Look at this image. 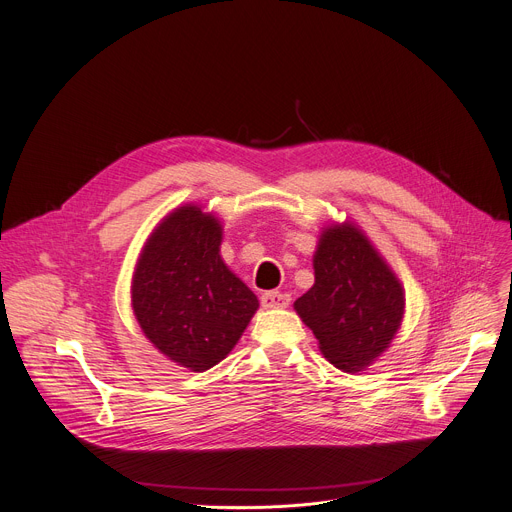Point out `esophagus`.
I'll return each instance as SVG.
<instances>
[{"label": "esophagus", "instance_id": "obj_1", "mask_svg": "<svg viewBox=\"0 0 512 512\" xmlns=\"http://www.w3.org/2000/svg\"><path fill=\"white\" fill-rule=\"evenodd\" d=\"M261 306L275 310V308H288L290 306V296L280 294V292H267L261 296Z\"/></svg>", "mask_w": 512, "mask_h": 512}]
</instances>
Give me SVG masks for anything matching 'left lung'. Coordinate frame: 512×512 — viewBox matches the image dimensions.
<instances>
[{
  "mask_svg": "<svg viewBox=\"0 0 512 512\" xmlns=\"http://www.w3.org/2000/svg\"><path fill=\"white\" fill-rule=\"evenodd\" d=\"M312 267L314 286L294 302V310L314 333L320 353L357 374L396 337L406 308L404 288L351 220L322 228Z\"/></svg>",
  "mask_w": 512,
  "mask_h": 512,
  "instance_id": "8db88e82",
  "label": "left lung"
}]
</instances>
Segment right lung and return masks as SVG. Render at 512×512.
I'll list each match as a JSON object with an SVG mask.
<instances>
[{
	"label": "right lung",
	"mask_w": 512,
	"mask_h": 512,
	"mask_svg": "<svg viewBox=\"0 0 512 512\" xmlns=\"http://www.w3.org/2000/svg\"><path fill=\"white\" fill-rule=\"evenodd\" d=\"M222 224L198 204L171 210L132 273V310L145 337L173 363L206 371L249 327L257 296L220 257Z\"/></svg>",
	"instance_id": "add662e5"
}]
</instances>
